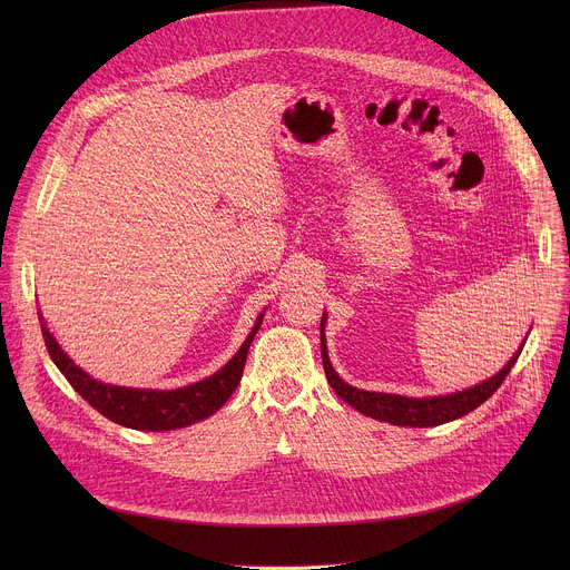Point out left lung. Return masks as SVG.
<instances>
[{"instance_id":"obj_1","label":"left lung","mask_w":570,"mask_h":570,"mask_svg":"<svg viewBox=\"0 0 570 570\" xmlns=\"http://www.w3.org/2000/svg\"><path fill=\"white\" fill-rule=\"evenodd\" d=\"M324 322H327V315L322 313V320H320L322 365H324V374H327V381L332 383L336 394L343 401H347L352 409H356L358 413H363V415H367L372 420L387 422V424H394V426H413V429L440 426V424L460 420L466 413L475 411L480 403H484L487 399H490L501 387V383L505 381V376L514 367V363H517V358H519V354H521V350L525 345V343H521L519 352L492 379H487V381H482V383H478L473 387L460 390V392H451V394H442V396L413 399V396L387 394V392H367V390H358V387L345 383L336 374V370L332 367V361H330V354H327V338H324Z\"/></svg>"}]
</instances>
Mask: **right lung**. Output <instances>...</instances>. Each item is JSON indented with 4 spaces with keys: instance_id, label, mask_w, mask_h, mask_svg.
<instances>
[{
    "instance_id": "add662e5",
    "label": "right lung",
    "mask_w": 570,
    "mask_h": 570,
    "mask_svg": "<svg viewBox=\"0 0 570 570\" xmlns=\"http://www.w3.org/2000/svg\"><path fill=\"white\" fill-rule=\"evenodd\" d=\"M40 322H42V315H40ZM262 322H264V313H259L246 343L238 347V352L232 356L227 365H223L216 374L178 390H141V387H121V385L97 381L88 372L80 370L60 350V345L56 343V338L51 336V332L45 327V324H42V338L51 361L65 374L69 385L104 417L135 431H174V429H185L200 420H207L232 396L234 387L243 376L250 343L259 332Z\"/></svg>"
}]
</instances>
